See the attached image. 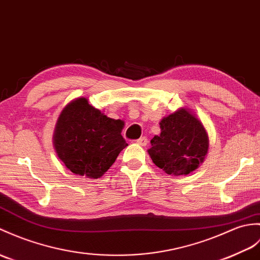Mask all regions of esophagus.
I'll use <instances>...</instances> for the list:
<instances>
[{"mask_svg": "<svg viewBox=\"0 0 260 260\" xmlns=\"http://www.w3.org/2000/svg\"><path fill=\"white\" fill-rule=\"evenodd\" d=\"M136 143H137L138 145H141V146H146L147 143H148V141H147V138H146V137L143 136V137H141V138H140V140H137V141H136Z\"/></svg>", "mask_w": 260, "mask_h": 260, "instance_id": "esophagus-1", "label": "esophagus"}]
</instances>
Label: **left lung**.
I'll return each mask as SVG.
<instances>
[{
	"label": "left lung",
	"mask_w": 260,
	"mask_h": 260,
	"mask_svg": "<svg viewBox=\"0 0 260 260\" xmlns=\"http://www.w3.org/2000/svg\"><path fill=\"white\" fill-rule=\"evenodd\" d=\"M160 134L147 150L154 164L172 176L188 175L204 162L209 137L202 120L186 107L160 120Z\"/></svg>",
	"instance_id": "obj_1"
}]
</instances>
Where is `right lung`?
I'll return each instance as SVG.
<instances>
[{"label":"right lung","instance_id":"1","mask_svg":"<svg viewBox=\"0 0 260 260\" xmlns=\"http://www.w3.org/2000/svg\"><path fill=\"white\" fill-rule=\"evenodd\" d=\"M124 122L107 117L85 98L71 101L59 114L53 146L69 171L80 176L102 177L127 146Z\"/></svg>","mask_w":260,"mask_h":260}]
</instances>
